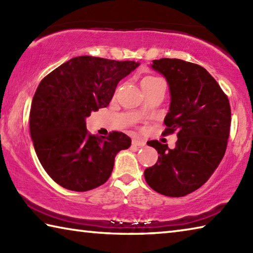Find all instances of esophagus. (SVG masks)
Returning <instances> with one entry per match:
<instances>
[{
	"label": "esophagus",
	"instance_id": "esophagus-1",
	"mask_svg": "<svg viewBox=\"0 0 253 253\" xmlns=\"http://www.w3.org/2000/svg\"><path fill=\"white\" fill-rule=\"evenodd\" d=\"M132 145H134V146H138V147H143V146H145V145H146V143L144 142V140H142V139H132Z\"/></svg>",
	"mask_w": 253,
	"mask_h": 253
}]
</instances>
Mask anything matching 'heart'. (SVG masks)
<instances>
[{
  "instance_id": "heart-1",
  "label": "heart",
  "mask_w": 253,
  "mask_h": 253,
  "mask_svg": "<svg viewBox=\"0 0 253 253\" xmlns=\"http://www.w3.org/2000/svg\"><path fill=\"white\" fill-rule=\"evenodd\" d=\"M160 80H162V79L157 78V77L147 76V77H145V78L142 80V87H144V85H147V84H154V83H156V81H160Z\"/></svg>"
}]
</instances>
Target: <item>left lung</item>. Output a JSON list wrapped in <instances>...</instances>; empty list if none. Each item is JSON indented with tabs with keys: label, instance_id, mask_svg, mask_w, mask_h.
<instances>
[{
	"label": "left lung",
	"instance_id": "left-lung-1",
	"mask_svg": "<svg viewBox=\"0 0 253 253\" xmlns=\"http://www.w3.org/2000/svg\"><path fill=\"white\" fill-rule=\"evenodd\" d=\"M153 70L168 81L170 104L164 135L176 131L175 148L149 140L160 154L144 176L154 191L179 198L198 190L211 177L224 156L231 108L215 79L195 63L179 59L153 60Z\"/></svg>",
	"mask_w": 253,
	"mask_h": 253
}]
</instances>
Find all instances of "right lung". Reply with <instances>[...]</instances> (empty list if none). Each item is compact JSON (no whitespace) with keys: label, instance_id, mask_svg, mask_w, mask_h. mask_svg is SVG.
Wrapping results in <instances>:
<instances>
[{"label":"right lung","instance_id":"1","mask_svg":"<svg viewBox=\"0 0 253 253\" xmlns=\"http://www.w3.org/2000/svg\"><path fill=\"white\" fill-rule=\"evenodd\" d=\"M139 66L91 55L76 57L38 85L30 111V134L49 176L67 190L84 192L104 184L115 157L130 146L124 132L90 135L85 118L109 105L119 81Z\"/></svg>","mask_w":253,"mask_h":253}]
</instances>
